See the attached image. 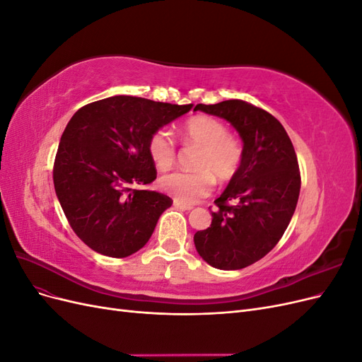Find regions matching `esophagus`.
Listing matches in <instances>:
<instances>
[{
	"label": "esophagus",
	"mask_w": 362,
	"mask_h": 362,
	"mask_svg": "<svg viewBox=\"0 0 362 362\" xmlns=\"http://www.w3.org/2000/svg\"><path fill=\"white\" fill-rule=\"evenodd\" d=\"M173 205L177 206V208H180V210H184V211H189V210H192V205H189V204H184V202H180V201H177L175 199L173 201Z\"/></svg>",
	"instance_id": "esophagus-1"
}]
</instances>
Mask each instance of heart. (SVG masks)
Masks as SVG:
<instances>
[{
	"instance_id": "1",
	"label": "heart",
	"mask_w": 362,
	"mask_h": 362,
	"mask_svg": "<svg viewBox=\"0 0 362 362\" xmlns=\"http://www.w3.org/2000/svg\"><path fill=\"white\" fill-rule=\"evenodd\" d=\"M182 140L199 148L194 172H175L160 180V187L175 199L193 204L210 194L214 178L231 181L243 161V145L229 134L228 127L210 116H194L182 125ZM148 152L160 172L169 170L177 161V144L168 129L158 128L148 139Z\"/></svg>"
}]
</instances>
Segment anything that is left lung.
Returning <instances> with one entry per match:
<instances>
[{
	"label": "left lung",
	"instance_id": "1",
	"mask_svg": "<svg viewBox=\"0 0 362 362\" xmlns=\"http://www.w3.org/2000/svg\"><path fill=\"white\" fill-rule=\"evenodd\" d=\"M194 110L226 119L245 144L242 166L214 201L211 225L194 234V246L216 269H245L286 233L300 192L298 157L279 120L254 104L228 100Z\"/></svg>",
	"mask_w": 362,
	"mask_h": 362
}]
</instances>
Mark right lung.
Returning <instances> with one entry per match:
<instances>
[{
	"label": "right lung",
	"mask_w": 362,
	"mask_h": 362,
	"mask_svg": "<svg viewBox=\"0 0 362 362\" xmlns=\"http://www.w3.org/2000/svg\"><path fill=\"white\" fill-rule=\"evenodd\" d=\"M193 104L117 95L81 107L64 128L52 180L71 228L98 254L125 258L144 247L169 196L144 190L157 178L148 139Z\"/></svg>",
	"instance_id": "obj_1"
}]
</instances>
